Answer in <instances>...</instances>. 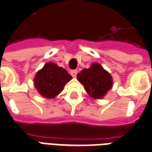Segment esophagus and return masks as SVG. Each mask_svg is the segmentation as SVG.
<instances>
[{
  "mask_svg": "<svg viewBox=\"0 0 152 152\" xmlns=\"http://www.w3.org/2000/svg\"><path fill=\"white\" fill-rule=\"evenodd\" d=\"M77 72H77V70H72L70 72L71 75H72V76L73 77H76Z\"/></svg>",
  "mask_w": 152,
  "mask_h": 152,
  "instance_id": "1",
  "label": "esophagus"
}]
</instances>
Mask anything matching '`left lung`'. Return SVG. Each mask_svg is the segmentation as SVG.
<instances>
[{
    "mask_svg": "<svg viewBox=\"0 0 152 152\" xmlns=\"http://www.w3.org/2000/svg\"><path fill=\"white\" fill-rule=\"evenodd\" d=\"M77 80L94 99L103 98L113 87L112 76L98 63H93L90 67L83 69L77 74Z\"/></svg>",
    "mask_w": 152,
    "mask_h": 152,
    "instance_id": "left-lung-1",
    "label": "left lung"
}]
</instances>
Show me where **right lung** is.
Returning a JSON list of instances; mask_svg holds the SVG:
<instances>
[{
    "label": "right lung",
    "instance_id": "add662e5",
    "mask_svg": "<svg viewBox=\"0 0 152 152\" xmlns=\"http://www.w3.org/2000/svg\"><path fill=\"white\" fill-rule=\"evenodd\" d=\"M72 77L64 68L59 67L52 62H48L37 72L34 79V87L45 98L51 99L58 96L65 85Z\"/></svg>",
    "mask_w": 152,
    "mask_h": 152
}]
</instances>
